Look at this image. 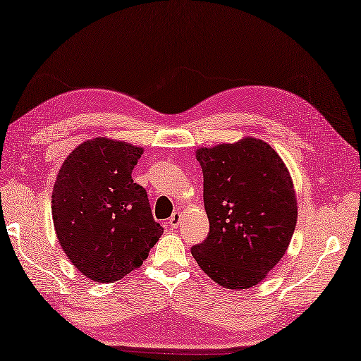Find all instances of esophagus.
Listing matches in <instances>:
<instances>
[{
    "mask_svg": "<svg viewBox=\"0 0 361 361\" xmlns=\"http://www.w3.org/2000/svg\"><path fill=\"white\" fill-rule=\"evenodd\" d=\"M181 217H183V212L181 211H175L173 214H172V217L169 219V226H171L172 229H176L178 228V225H180V221H181Z\"/></svg>",
    "mask_w": 361,
    "mask_h": 361,
    "instance_id": "esophagus-1",
    "label": "esophagus"
}]
</instances>
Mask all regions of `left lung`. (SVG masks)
Returning <instances> with one entry per match:
<instances>
[{
  "instance_id": "obj_1",
  "label": "left lung",
  "mask_w": 361,
  "mask_h": 361,
  "mask_svg": "<svg viewBox=\"0 0 361 361\" xmlns=\"http://www.w3.org/2000/svg\"><path fill=\"white\" fill-rule=\"evenodd\" d=\"M195 158L209 234L190 252L219 286L255 287L286 255L295 231L298 204L288 169L270 144L251 136L202 147Z\"/></svg>"
}]
</instances>
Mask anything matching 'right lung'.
Segmentation results:
<instances>
[{"instance_id":"right-lung-1","label":"right lung","mask_w":361,"mask_h":361,"mask_svg":"<svg viewBox=\"0 0 361 361\" xmlns=\"http://www.w3.org/2000/svg\"><path fill=\"white\" fill-rule=\"evenodd\" d=\"M142 149L111 137L79 144L52 189V220L70 262L94 282H116L140 268L163 234L132 172Z\"/></svg>"}]
</instances>
